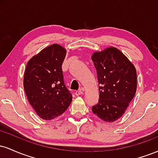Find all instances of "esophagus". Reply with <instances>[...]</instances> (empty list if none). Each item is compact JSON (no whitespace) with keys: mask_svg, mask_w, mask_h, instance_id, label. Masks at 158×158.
<instances>
[{"mask_svg":"<svg viewBox=\"0 0 158 158\" xmlns=\"http://www.w3.org/2000/svg\"><path fill=\"white\" fill-rule=\"evenodd\" d=\"M75 94L77 96H79V95H81V94H83V90H77V91L75 92Z\"/></svg>","mask_w":158,"mask_h":158,"instance_id":"obj_1","label":"esophagus"}]
</instances>
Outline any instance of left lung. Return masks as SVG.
Masks as SVG:
<instances>
[{
  "instance_id": "8db88e82",
  "label": "left lung",
  "mask_w": 158,
  "mask_h": 158,
  "mask_svg": "<svg viewBox=\"0 0 158 158\" xmlns=\"http://www.w3.org/2000/svg\"><path fill=\"white\" fill-rule=\"evenodd\" d=\"M91 59L99 81V103L92 111L106 123H113L124 114L137 90V70L119 49L108 47L95 51Z\"/></svg>"
}]
</instances>
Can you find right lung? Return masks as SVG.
<instances>
[{
    "instance_id": "right-lung-1",
    "label": "right lung",
    "mask_w": 158,
    "mask_h": 158,
    "mask_svg": "<svg viewBox=\"0 0 158 158\" xmlns=\"http://www.w3.org/2000/svg\"><path fill=\"white\" fill-rule=\"evenodd\" d=\"M66 53L64 47L53 44L32 56L27 64L23 75L25 93L35 113L45 120L60 116L72 102L61 69Z\"/></svg>"
}]
</instances>
